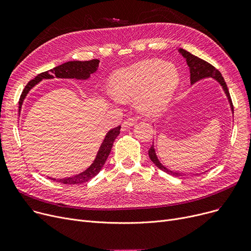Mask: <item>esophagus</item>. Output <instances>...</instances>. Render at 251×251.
Returning a JSON list of instances; mask_svg holds the SVG:
<instances>
[{"instance_id":"34e87169","label":"esophagus","mask_w":251,"mask_h":251,"mask_svg":"<svg viewBox=\"0 0 251 251\" xmlns=\"http://www.w3.org/2000/svg\"><path fill=\"white\" fill-rule=\"evenodd\" d=\"M136 123V120L133 118H129V119H126V120L122 123V129L123 130H126V129H129L130 127L134 126Z\"/></svg>"}]
</instances>
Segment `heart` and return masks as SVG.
<instances>
[{"mask_svg": "<svg viewBox=\"0 0 251 251\" xmlns=\"http://www.w3.org/2000/svg\"><path fill=\"white\" fill-rule=\"evenodd\" d=\"M180 83V75L173 64L150 59L117 70L111 78L113 100L135 99L137 110L152 116L163 112Z\"/></svg>", "mask_w": 251, "mask_h": 251, "instance_id": "heart-1", "label": "heart"}]
</instances>
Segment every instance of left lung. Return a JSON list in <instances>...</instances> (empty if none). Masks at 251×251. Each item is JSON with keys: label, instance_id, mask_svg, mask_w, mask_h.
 I'll return each instance as SVG.
<instances>
[{"label": "left lung", "instance_id": "1", "mask_svg": "<svg viewBox=\"0 0 251 251\" xmlns=\"http://www.w3.org/2000/svg\"><path fill=\"white\" fill-rule=\"evenodd\" d=\"M179 52L184 58H185L186 63H187L188 67H189V70H190V83L194 84L195 82L201 80V79L208 78V77H212L213 79H215L217 82L220 83L223 90L225 91V94H226L227 99H228V101L230 103V108H231L232 114H234V108H233V103H232V100H231L229 90H228L227 84H226L225 80H224V77L222 76L221 72L218 69H216L213 65H210L209 63L205 62L204 60L190 54L189 51H187L185 50L179 49ZM149 156H150V159L151 160V162L157 168L161 169L162 171H164V172H166L170 175H172V176H176V177H180V176H184V175L186 176V174H184L182 172H175V171H171L170 169L166 168L160 162V160L157 159V155L155 153V150H154L153 144L149 151ZM193 175L196 176V175H200V174H193Z\"/></svg>", "mask_w": 251, "mask_h": 251}]
</instances>
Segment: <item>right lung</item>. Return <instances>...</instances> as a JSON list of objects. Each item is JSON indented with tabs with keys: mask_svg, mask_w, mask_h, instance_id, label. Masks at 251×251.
<instances>
[{
	"mask_svg": "<svg viewBox=\"0 0 251 251\" xmlns=\"http://www.w3.org/2000/svg\"><path fill=\"white\" fill-rule=\"evenodd\" d=\"M99 63H100V60H97V59L90 60V61H82V62L69 61L57 66V67L50 69V71H46L38 74L34 79H32L31 81L27 83V85L25 86V88L22 91L20 100H19V113L21 112L24 99L26 98V96H27L30 89L35 84L41 82L43 79H52L57 77V78H75V79H79V80H86V79L90 77V74L95 73L98 70ZM120 129H121V126H118L116 128L111 129L109 132L105 134L100 147V150L96 155L95 161L92 162V164L85 171H83V172L79 173L75 176L63 178V179H56V178H50V177H49V179H51L63 184H68V185H72V184L85 183L94 178L95 176H97L100 173L101 168L103 167L105 161H107L108 156L111 152L113 143L116 137L120 134Z\"/></svg>",
	"mask_w": 251,
	"mask_h": 251,
	"instance_id": "right-lung-1",
	"label": "right lung"
}]
</instances>
